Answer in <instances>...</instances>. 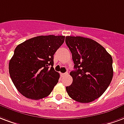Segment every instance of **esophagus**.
Masks as SVG:
<instances>
[{
  "mask_svg": "<svg viewBox=\"0 0 124 124\" xmlns=\"http://www.w3.org/2000/svg\"><path fill=\"white\" fill-rule=\"evenodd\" d=\"M68 73H64V74H61V76H66V75H68Z\"/></svg>",
  "mask_w": 124,
  "mask_h": 124,
  "instance_id": "34e87169",
  "label": "esophagus"
}]
</instances>
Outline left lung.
<instances>
[{
    "label": "left lung",
    "instance_id": "left-lung-1",
    "mask_svg": "<svg viewBox=\"0 0 124 124\" xmlns=\"http://www.w3.org/2000/svg\"><path fill=\"white\" fill-rule=\"evenodd\" d=\"M66 43L72 54L75 70L66 91L76 101H94L106 90L113 77L112 58L94 40L83 37L67 36Z\"/></svg>",
    "mask_w": 124,
    "mask_h": 124
}]
</instances>
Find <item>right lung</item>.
I'll list each match as a JSON object with an SVG mask.
<instances>
[{"mask_svg":"<svg viewBox=\"0 0 124 124\" xmlns=\"http://www.w3.org/2000/svg\"><path fill=\"white\" fill-rule=\"evenodd\" d=\"M64 39L63 35H41L16 46L9 62V73L23 96L39 100L50 95L60 78L53 68L54 54Z\"/></svg>","mask_w":124,"mask_h":124,"instance_id":"right-lung-1","label":"right lung"}]
</instances>
